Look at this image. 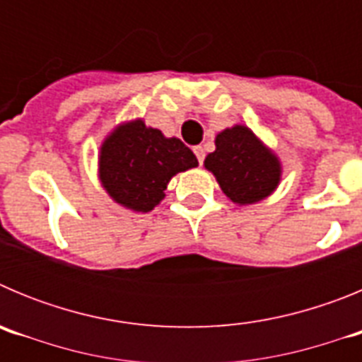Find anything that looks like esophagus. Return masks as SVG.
<instances>
[{
	"mask_svg": "<svg viewBox=\"0 0 362 362\" xmlns=\"http://www.w3.org/2000/svg\"><path fill=\"white\" fill-rule=\"evenodd\" d=\"M194 153L197 156V161H199V165H203V161H204V148H203V146H194Z\"/></svg>",
	"mask_w": 362,
	"mask_h": 362,
	"instance_id": "obj_1",
	"label": "esophagus"
}]
</instances>
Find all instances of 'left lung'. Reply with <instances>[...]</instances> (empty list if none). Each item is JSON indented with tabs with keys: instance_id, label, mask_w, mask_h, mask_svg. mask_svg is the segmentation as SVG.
Wrapping results in <instances>:
<instances>
[{
	"instance_id": "obj_1",
	"label": "left lung",
	"mask_w": 362,
	"mask_h": 362,
	"mask_svg": "<svg viewBox=\"0 0 362 362\" xmlns=\"http://www.w3.org/2000/svg\"><path fill=\"white\" fill-rule=\"evenodd\" d=\"M204 166L214 172L226 197L239 204L257 203L270 196L281 175L276 156L241 124L216 137V152L206 156Z\"/></svg>"
}]
</instances>
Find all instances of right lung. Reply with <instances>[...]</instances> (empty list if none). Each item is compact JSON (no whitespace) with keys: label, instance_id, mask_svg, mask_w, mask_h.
<instances>
[{"label":"right lung","instance_id":"add662e5","mask_svg":"<svg viewBox=\"0 0 362 362\" xmlns=\"http://www.w3.org/2000/svg\"><path fill=\"white\" fill-rule=\"evenodd\" d=\"M197 166L181 139H166L143 121L123 124L101 146L99 172L110 197L127 209L150 212L165 197L172 175Z\"/></svg>","mask_w":362,"mask_h":362}]
</instances>
